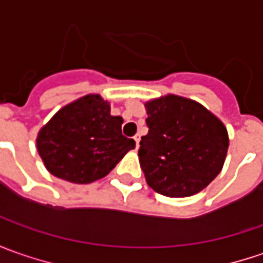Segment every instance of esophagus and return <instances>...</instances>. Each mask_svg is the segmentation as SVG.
Returning a JSON list of instances; mask_svg holds the SVG:
<instances>
[{
  "label": "esophagus",
  "mask_w": 263,
  "mask_h": 263,
  "mask_svg": "<svg viewBox=\"0 0 263 263\" xmlns=\"http://www.w3.org/2000/svg\"><path fill=\"white\" fill-rule=\"evenodd\" d=\"M140 140H141V137L138 135V134H137V135L134 137V141H135V145H137V148L140 147Z\"/></svg>",
  "instance_id": "esophagus-1"
}]
</instances>
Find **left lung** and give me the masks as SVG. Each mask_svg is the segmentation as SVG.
I'll return each instance as SVG.
<instances>
[{"mask_svg": "<svg viewBox=\"0 0 263 263\" xmlns=\"http://www.w3.org/2000/svg\"><path fill=\"white\" fill-rule=\"evenodd\" d=\"M148 134L138 157L149 187L182 198L198 194L221 172L227 129L202 104L168 95L145 104Z\"/></svg>", "mask_w": 263, "mask_h": 263, "instance_id": "1", "label": "left lung"}]
</instances>
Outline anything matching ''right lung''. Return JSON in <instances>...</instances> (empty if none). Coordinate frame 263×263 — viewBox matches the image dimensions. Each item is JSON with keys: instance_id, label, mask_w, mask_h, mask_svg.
Here are the masks:
<instances>
[{"instance_id": "add662e5", "label": "right lung", "mask_w": 263, "mask_h": 263, "mask_svg": "<svg viewBox=\"0 0 263 263\" xmlns=\"http://www.w3.org/2000/svg\"><path fill=\"white\" fill-rule=\"evenodd\" d=\"M122 118L99 95H88L62 107L37 135V151L53 176L72 183L104 177L135 148L122 135Z\"/></svg>"}]
</instances>
